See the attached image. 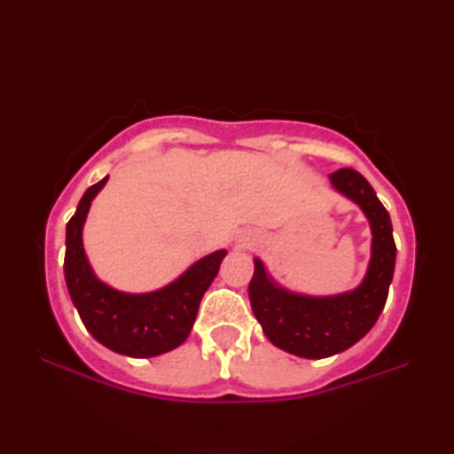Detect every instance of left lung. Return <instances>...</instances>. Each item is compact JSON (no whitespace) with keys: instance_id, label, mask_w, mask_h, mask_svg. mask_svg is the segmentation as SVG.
I'll return each instance as SVG.
<instances>
[{"instance_id":"obj_1","label":"left lung","mask_w":454,"mask_h":454,"mask_svg":"<svg viewBox=\"0 0 454 454\" xmlns=\"http://www.w3.org/2000/svg\"><path fill=\"white\" fill-rule=\"evenodd\" d=\"M330 182L371 222L372 254L360 286L336 296L296 294L278 286L258 258L248 286L252 312L268 340L302 358H326L356 344L379 320L395 274L393 224L371 184L352 168L330 174Z\"/></svg>"}]
</instances>
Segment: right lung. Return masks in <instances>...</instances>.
<instances>
[{
  "mask_svg": "<svg viewBox=\"0 0 454 454\" xmlns=\"http://www.w3.org/2000/svg\"><path fill=\"white\" fill-rule=\"evenodd\" d=\"M107 176L82 196L66 226L64 274L72 302L88 333L118 355L150 358L164 355L186 340L194 326L200 301L216 278L226 250L198 260L178 280L156 292L128 294L107 286L91 270L83 252L82 230L91 200L106 186Z\"/></svg>",
  "mask_w": 454,
  "mask_h": 454,
  "instance_id": "1",
  "label": "right lung"
}]
</instances>
